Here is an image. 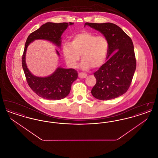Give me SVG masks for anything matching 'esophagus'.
<instances>
[{"label": "esophagus", "instance_id": "1", "mask_svg": "<svg viewBox=\"0 0 158 158\" xmlns=\"http://www.w3.org/2000/svg\"><path fill=\"white\" fill-rule=\"evenodd\" d=\"M78 76H79V77L80 78H82V79H83V78H86L87 77V75L84 73H79Z\"/></svg>", "mask_w": 158, "mask_h": 158}]
</instances>
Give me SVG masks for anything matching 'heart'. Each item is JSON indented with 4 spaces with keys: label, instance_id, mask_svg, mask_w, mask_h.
I'll list each match as a JSON object with an SVG mask.
<instances>
[{
    "label": "heart",
    "instance_id": "obj_1",
    "mask_svg": "<svg viewBox=\"0 0 158 158\" xmlns=\"http://www.w3.org/2000/svg\"><path fill=\"white\" fill-rule=\"evenodd\" d=\"M109 51V43L103 35H97L84 31L75 35L70 43L63 45V53L68 64L75 68L81 56V67L88 70L92 67L102 66L106 60Z\"/></svg>",
    "mask_w": 158,
    "mask_h": 158
}]
</instances>
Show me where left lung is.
<instances>
[{"label": "left lung", "mask_w": 158, "mask_h": 158, "mask_svg": "<svg viewBox=\"0 0 158 158\" xmlns=\"http://www.w3.org/2000/svg\"><path fill=\"white\" fill-rule=\"evenodd\" d=\"M85 25L101 32L107 38V61L94 75L97 82L92 95L100 100L117 98L127 91L136 68L133 41L120 27L113 23H86Z\"/></svg>", "instance_id": "8db88e82"}]
</instances>
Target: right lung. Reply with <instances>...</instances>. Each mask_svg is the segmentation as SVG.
<instances>
[{
    "instance_id": "right-lung-1",
    "label": "right lung",
    "mask_w": 158,
    "mask_h": 158,
    "mask_svg": "<svg viewBox=\"0 0 158 158\" xmlns=\"http://www.w3.org/2000/svg\"><path fill=\"white\" fill-rule=\"evenodd\" d=\"M73 23H47L40 28L31 33L28 37L22 57L23 70L27 82L31 89L38 96L48 100H59L66 97L70 93L71 86L77 78V72L74 69L59 68L52 75L39 77L32 75L26 65L25 54L28 45L35 40L43 39L61 45V35L69 25ZM57 53H59L57 51Z\"/></svg>"
}]
</instances>
